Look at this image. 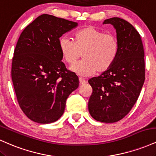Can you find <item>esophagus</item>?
Instances as JSON below:
<instances>
[{"instance_id": "1", "label": "esophagus", "mask_w": 156, "mask_h": 156, "mask_svg": "<svg viewBox=\"0 0 156 156\" xmlns=\"http://www.w3.org/2000/svg\"><path fill=\"white\" fill-rule=\"evenodd\" d=\"M79 82H80V83H81V84L87 83V81H86V80H84L83 78H79Z\"/></svg>"}]
</instances>
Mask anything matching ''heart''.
Instances as JSON below:
<instances>
[{
  "instance_id": "obj_1",
  "label": "heart",
  "mask_w": 156,
  "mask_h": 156,
  "mask_svg": "<svg viewBox=\"0 0 156 156\" xmlns=\"http://www.w3.org/2000/svg\"><path fill=\"white\" fill-rule=\"evenodd\" d=\"M119 48L115 35L105 34L92 26L76 31L73 40L67 37L59 40L60 52L67 64H76L83 53V60L71 67L73 72L82 76L106 71L115 62Z\"/></svg>"
}]
</instances>
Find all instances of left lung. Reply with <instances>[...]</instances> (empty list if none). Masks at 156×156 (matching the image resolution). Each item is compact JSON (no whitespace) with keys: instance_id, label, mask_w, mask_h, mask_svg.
Returning a JSON list of instances; mask_svg holds the SVG:
<instances>
[{"instance_id":"obj_1","label":"left lung","mask_w":156,"mask_h":156,"mask_svg":"<svg viewBox=\"0 0 156 156\" xmlns=\"http://www.w3.org/2000/svg\"><path fill=\"white\" fill-rule=\"evenodd\" d=\"M103 23L116 28L119 53L109 69L88 80L92 88L88 108L95 120L112 123L130 112L140 94L145 79L144 52L140 34L128 21L112 17Z\"/></svg>"}]
</instances>
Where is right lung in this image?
Instances as JSON below:
<instances>
[{
	"label": "right lung",
	"mask_w": 156,
	"mask_h": 156,
	"mask_svg": "<svg viewBox=\"0 0 156 156\" xmlns=\"http://www.w3.org/2000/svg\"><path fill=\"white\" fill-rule=\"evenodd\" d=\"M78 23L44 14L28 25L14 51L12 79L20 107L35 122L58 120L78 87L76 73L62 62L59 38Z\"/></svg>",
	"instance_id": "obj_1"
}]
</instances>
